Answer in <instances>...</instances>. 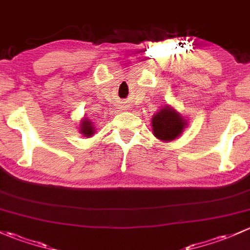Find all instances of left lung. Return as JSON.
Returning <instances> with one entry per match:
<instances>
[{"label": "left lung", "mask_w": 250, "mask_h": 250, "mask_svg": "<svg viewBox=\"0 0 250 250\" xmlns=\"http://www.w3.org/2000/svg\"><path fill=\"white\" fill-rule=\"evenodd\" d=\"M151 124L155 137L161 141H172L181 135L185 122L178 113L166 106L154 114Z\"/></svg>", "instance_id": "obj_1"}]
</instances>
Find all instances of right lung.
<instances>
[{
    "mask_svg": "<svg viewBox=\"0 0 250 250\" xmlns=\"http://www.w3.org/2000/svg\"><path fill=\"white\" fill-rule=\"evenodd\" d=\"M81 131L84 136H87V137L91 135H94V126L91 125V122L87 119L84 120V122H82Z\"/></svg>",
    "mask_w": 250,
    "mask_h": 250,
    "instance_id": "1",
    "label": "right lung"
}]
</instances>
